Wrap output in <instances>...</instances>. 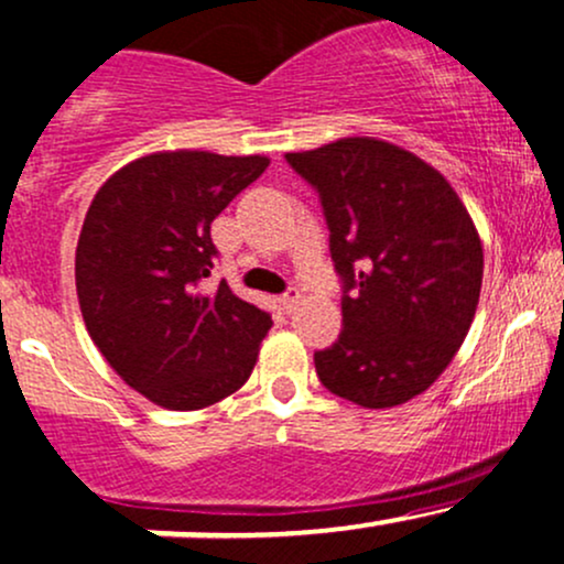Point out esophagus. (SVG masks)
<instances>
[{"instance_id":"34e87169","label":"esophagus","mask_w":564,"mask_h":564,"mask_svg":"<svg viewBox=\"0 0 564 564\" xmlns=\"http://www.w3.org/2000/svg\"><path fill=\"white\" fill-rule=\"evenodd\" d=\"M300 302H302L300 289H289V292L281 296V305H283V311H286V313H294V311H296V305H300Z\"/></svg>"}]
</instances>
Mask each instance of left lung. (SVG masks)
I'll return each mask as SVG.
<instances>
[{
  "mask_svg": "<svg viewBox=\"0 0 564 564\" xmlns=\"http://www.w3.org/2000/svg\"><path fill=\"white\" fill-rule=\"evenodd\" d=\"M286 160L318 189L345 289L339 339L315 352L318 380L367 410L404 404L471 329L485 272L471 216L433 165L372 135Z\"/></svg>",
  "mask_w": 564,
  "mask_h": 564,
  "instance_id": "8db88e82",
  "label": "left lung"
}]
</instances>
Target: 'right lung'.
Here are the masks:
<instances>
[{
	"label": "right lung",
	"mask_w": 564,
	"mask_h": 564,
	"mask_svg": "<svg viewBox=\"0 0 564 564\" xmlns=\"http://www.w3.org/2000/svg\"><path fill=\"white\" fill-rule=\"evenodd\" d=\"M264 154L154 152L93 197L74 257L90 339L133 391L192 412L249 380L270 315L212 275V221L262 176Z\"/></svg>",
	"instance_id": "1"
}]
</instances>
